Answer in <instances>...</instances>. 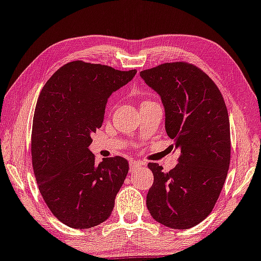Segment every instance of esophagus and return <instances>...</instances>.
I'll return each mask as SVG.
<instances>
[{"mask_svg":"<svg viewBox=\"0 0 261 261\" xmlns=\"http://www.w3.org/2000/svg\"><path fill=\"white\" fill-rule=\"evenodd\" d=\"M143 166V163H141V161H137V160H131L130 161V171L133 172L134 170L138 169V167Z\"/></svg>","mask_w":261,"mask_h":261,"instance_id":"esophagus-1","label":"esophagus"}]
</instances>
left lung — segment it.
<instances>
[{"label": "left lung", "mask_w": 261, "mask_h": 261, "mask_svg": "<svg viewBox=\"0 0 261 261\" xmlns=\"http://www.w3.org/2000/svg\"><path fill=\"white\" fill-rule=\"evenodd\" d=\"M140 75L159 94L165 128L180 151L170 172L148 164L154 183L147 208L165 226L190 229L212 212L226 179L231 146L225 102L212 79L187 62H167Z\"/></svg>", "instance_id": "8db88e82"}]
</instances>
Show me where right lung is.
Returning <instances> with one entry per match:
<instances>
[{
  "label": "right lung",
  "instance_id": "1",
  "mask_svg": "<svg viewBox=\"0 0 261 261\" xmlns=\"http://www.w3.org/2000/svg\"><path fill=\"white\" fill-rule=\"evenodd\" d=\"M136 72L72 61L42 89L32 124V166L43 200L65 225L90 229L114 208L127 160L114 156L96 165L89 146L91 134L102 126L112 92Z\"/></svg>",
  "mask_w": 261,
  "mask_h": 261
}]
</instances>
